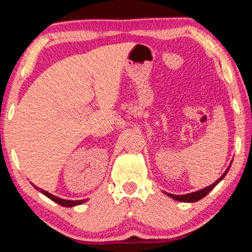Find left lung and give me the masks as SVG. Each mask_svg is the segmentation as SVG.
<instances>
[{
  "mask_svg": "<svg viewBox=\"0 0 252 252\" xmlns=\"http://www.w3.org/2000/svg\"><path fill=\"white\" fill-rule=\"evenodd\" d=\"M231 163H232V161L230 162V164H229L228 168L225 169V172L222 174L221 178L217 179L215 182L212 183V185H210V186H208V187H204L203 189H200V190L189 192V194H186V195H174V194H168V192H164V194L168 195V196H169L170 198H173V200L180 201V202H187V203H191V202H197V201H200L201 198H203L204 196H206L207 194H209V192L212 191L213 189L215 188L216 186L219 185V183L221 182L223 179H224V176L226 175V173H228L229 169H230Z\"/></svg>",
  "mask_w": 252,
  "mask_h": 252,
  "instance_id": "8db88e82",
  "label": "left lung"
}]
</instances>
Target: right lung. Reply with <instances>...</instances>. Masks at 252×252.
<instances>
[{"mask_svg": "<svg viewBox=\"0 0 252 252\" xmlns=\"http://www.w3.org/2000/svg\"><path fill=\"white\" fill-rule=\"evenodd\" d=\"M32 186H33V187H35V188L37 189V190L42 192L43 195H45L46 197H49V198H50V200L55 201L56 203L61 204L62 207H67V208H70V207H76V206H79V204H83V203H85V202L88 201V200H78V201L64 200V198H61V197H57V196H55V195L50 194V192H48V191H46V190H43V189L38 188V187H37V186L33 185V183H32Z\"/></svg>", "mask_w": 252, "mask_h": 252, "instance_id": "right-lung-1", "label": "right lung"}]
</instances>
